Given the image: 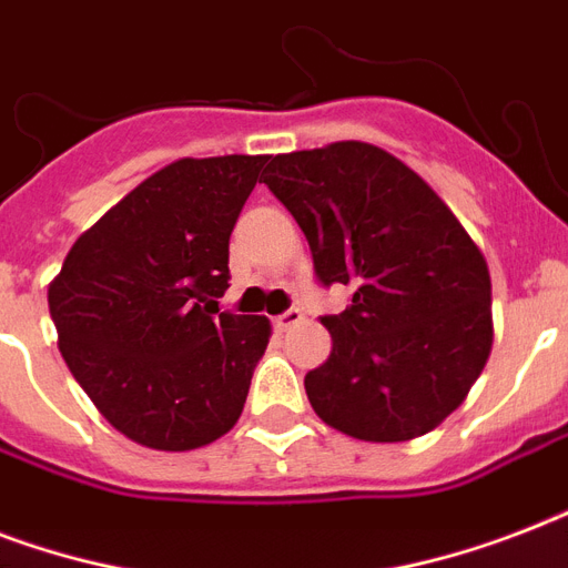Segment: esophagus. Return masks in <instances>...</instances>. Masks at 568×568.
<instances>
[{
	"label": "esophagus",
	"mask_w": 568,
	"mask_h": 568,
	"mask_svg": "<svg viewBox=\"0 0 568 568\" xmlns=\"http://www.w3.org/2000/svg\"><path fill=\"white\" fill-rule=\"evenodd\" d=\"M301 321H303V312L297 310V306H288L283 315H276L274 327L276 329H288V327H294V324H301Z\"/></svg>",
	"instance_id": "obj_1"
}]
</instances>
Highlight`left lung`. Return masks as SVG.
<instances>
[{"mask_svg": "<svg viewBox=\"0 0 568 568\" xmlns=\"http://www.w3.org/2000/svg\"><path fill=\"white\" fill-rule=\"evenodd\" d=\"M262 180L292 212L321 285L354 301L321 324L327 363L306 374L312 409L365 442H406L448 418L493 351L484 253L436 191L359 141L271 155Z\"/></svg>", "mask_w": 568, "mask_h": 568, "instance_id": "1", "label": "left lung"}]
</instances>
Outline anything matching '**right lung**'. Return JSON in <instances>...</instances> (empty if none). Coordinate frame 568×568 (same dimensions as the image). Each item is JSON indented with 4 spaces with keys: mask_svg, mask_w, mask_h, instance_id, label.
I'll use <instances>...</instances> for the list:
<instances>
[{
    "mask_svg": "<svg viewBox=\"0 0 568 568\" xmlns=\"http://www.w3.org/2000/svg\"><path fill=\"white\" fill-rule=\"evenodd\" d=\"M267 155L180 159L129 191L49 285L58 347L109 424L138 445L191 450L239 422L271 336L217 310L230 235Z\"/></svg>",
    "mask_w": 568,
    "mask_h": 568,
    "instance_id": "obj_1",
    "label": "right lung"
}]
</instances>
